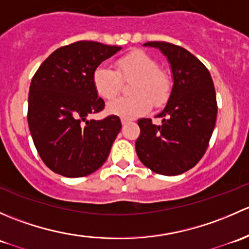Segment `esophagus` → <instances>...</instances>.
<instances>
[{"mask_svg": "<svg viewBox=\"0 0 249 249\" xmlns=\"http://www.w3.org/2000/svg\"><path fill=\"white\" fill-rule=\"evenodd\" d=\"M129 122H130V120H127V119H124V118H123V119H122V124H123V125H126L127 123H129Z\"/></svg>", "mask_w": 249, "mask_h": 249, "instance_id": "1", "label": "esophagus"}]
</instances>
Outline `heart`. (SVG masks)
I'll return each instance as SVG.
<instances>
[{
  "instance_id": "obj_1",
  "label": "heart",
  "mask_w": 249,
  "mask_h": 249,
  "mask_svg": "<svg viewBox=\"0 0 249 249\" xmlns=\"http://www.w3.org/2000/svg\"><path fill=\"white\" fill-rule=\"evenodd\" d=\"M115 69L102 64L92 73V87L100 97L112 100L119 94L122 79H134L130 85L132 96L113 100L107 106L110 114L132 119L144 114L152 106H161L169 99L171 85L167 74L142 52H131L115 62Z\"/></svg>"
}]
</instances>
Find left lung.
<instances>
[{
	"label": "left lung",
	"mask_w": 249,
	"mask_h": 249,
	"mask_svg": "<svg viewBox=\"0 0 249 249\" xmlns=\"http://www.w3.org/2000/svg\"><path fill=\"white\" fill-rule=\"evenodd\" d=\"M161 50L173 76L169 102L158 117L161 125L143 118L136 153L144 166L164 176H176L194 167L208 147L215 120L217 100L212 77L205 65L184 48L167 42H147Z\"/></svg>",
	"instance_id": "left-lung-1"
}]
</instances>
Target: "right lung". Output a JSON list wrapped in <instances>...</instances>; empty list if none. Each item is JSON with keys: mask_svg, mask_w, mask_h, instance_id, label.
Masks as SVG:
<instances>
[{"mask_svg": "<svg viewBox=\"0 0 249 249\" xmlns=\"http://www.w3.org/2000/svg\"><path fill=\"white\" fill-rule=\"evenodd\" d=\"M122 47L79 41L49 55L29 92L27 122L35 147L52 171L84 177L104 165L122 129L117 115L87 120L105 108L92 87V73Z\"/></svg>", "mask_w": 249, "mask_h": 249, "instance_id": "right-lung-1", "label": "right lung"}]
</instances>
